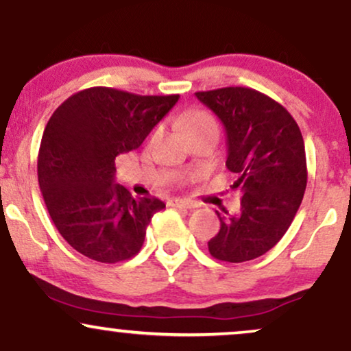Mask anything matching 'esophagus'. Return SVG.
<instances>
[{"instance_id":"34e87169","label":"esophagus","mask_w":351,"mask_h":351,"mask_svg":"<svg viewBox=\"0 0 351 351\" xmlns=\"http://www.w3.org/2000/svg\"><path fill=\"white\" fill-rule=\"evenodd\" d=\"M171 206H175V208H184V209H191V208H196V204L195 203H191V201H188V199H180V198H176V199H171Z\"/></svg>"}]
</instances>
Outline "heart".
I'll return each mask as SVG.
<instances>
[{
    "label": "heart",
    "mask_w": 351,
    "mask_h": 351,
    "mask_svg": "<svg viewBox=\"0 0 351 351\" xmlns=\"http://www.w3.org/2000/svg\"><path fill=\"white\" fill-rule=\"evenodd\" d=\"M183 127H184V134H186V136L198 134V132H203V130H217V123L215 117L206 110H201V108L189 110L188 114L183 117ZM155 134H158V130H156Z\"/></svg>",
    "instance_id": "obj_1"
}]
</instances>
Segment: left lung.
<instances>
[{
  "label": "left lung",
  "mask_w": 351,
  "mask_h": 351,
  "mask_svg": "<svg viewBox=\"0 0 351 351\" xmlns=\"http://www.w3.org/2000/svg\"><path fill=\"white\" fill-rule=\"evenodd\" d=\"M219 117L228 135L226 167L241 191L236 216H221L209 254L224 263H245L272 249L295 217L305 186L307 160L300 128L287 108L249 87L196 92ZM228 215V213H226Z\"/></svg>",
  "instance_id": "8db88e82"
}]
</instances>
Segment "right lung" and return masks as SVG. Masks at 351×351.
Segmentation results:
<instances>
[{
    "mask_svg": "<svg viewBox=\"0 0 351 351\" xmlns=\"http://www.w3.org/2000/svg\"><path fill=\"white\" fill-rule=\"evenodd\" d=\"M175 95L84 88L56 108L44 128L38 180L60 236L92 261L115 264L142 249L158 198H134L115 183V156L138 148Z\"/></svg>",
    "mask_w": 351,
    "mask_h": 351,
    "instance_id": "add662e5",
    "label": "right lung"
}]
</instances>
